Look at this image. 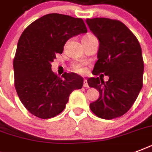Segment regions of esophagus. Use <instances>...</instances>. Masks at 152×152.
<instances>
[{
  "instance_id": "obj_1",
  "label": "esophagus",
  "mask_w": 152,
  "mask_h": 152,
  "mask_svg": "<svg viewBox=\"0 0 152 152\" xmlns=\"http://www.w3.org/2000/svg\"><path fill=\"white\" fill-rule=\"evenodd\" d=\"M83 87H84V88H89V85H88V80H87L86 79L83 80Z\"/></svg>"
}]
</instances>
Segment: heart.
Masks as SVG:
<instances>
[{
	"instance_id": "obj_1",
	"label": "heart",
	"mask_w": 152,
	"mask_h": 152,
	"mask_svg": "<svg viewBox=\"0 0 152 152\" xmlns=\"http://www.w3.org/2000/svg\"><path fill=\"white\" fill-rule=\"evenodd\" d=\"M72 69L74 72H76L77 73H83L86 71V67L83 64H80V63H75L72 66Z\"/></svg>"
}]
</instances>
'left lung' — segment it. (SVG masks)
Instances as JSON below:
<instances>
[{
    "mask_svg": "<svg viewBox=\"0 0 152 152\" xmlns=\"http://www.w3.org/2000/svg\"><path fill=\"white\" fill-rule=\"evenodd\" d=\"M86 23L99 41L92 74L109 76L106 82L99 77L88 80L89 87L97 89L100 95L90 104L91 110L102 119L119 118L132 107L143 87L141 47L132 32L119 20L94 18L87 19Z\"/></svg>",
    "mask_w": 152,
    "mask_h": 152,
    "instance_id": "left-lung-1",
    "label": "left lung"
}]
</instances>
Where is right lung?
<instances>
[{
  "mask_svg": "<svg viewBox=\"0 0 152 152\" xmlns=\"http://www.w3.org/2000/svg\"><path fill=\"white\" fill-rule=\"evenodd\" d=\"M87 31L82 19L58 13L42 16L23 31L13 61L15 88L33 115L42 119L58 115L70 94L82 88L80 76L64 72L60 78L52 71L51 62L57 53H62L70 38Z\"/></svg>",
  "mask_w": 152,
  "mask_h": 152,
  "instance_id": "add662e5",
  "label": "right lung"
}]
</instances>
